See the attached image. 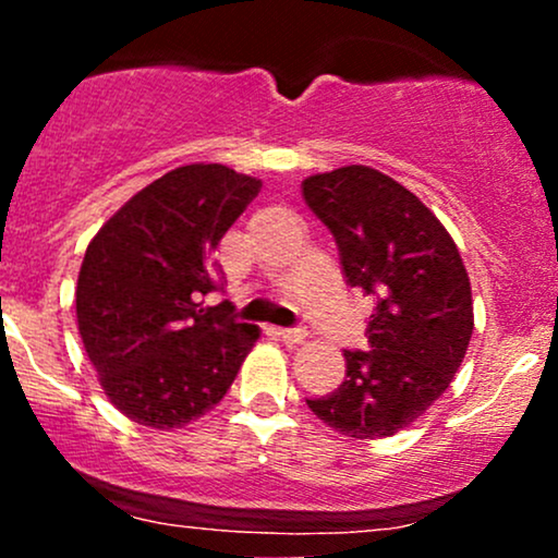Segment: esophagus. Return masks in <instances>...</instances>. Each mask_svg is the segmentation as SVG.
<instances>
[{"label": "esophagus", "instance_id": "esophagus-1", "mask_svg": "<svg viewBox=\"0 0 558 558\" xmlns=\"http://www.w3.org/2000/svg\"><path fill=\"white\" fill-rule=\"evenodd\" d=\"M278 336L283 338L286 343H301L306 338V330L304 328H280Z\"/></svg>", "mask_w": 558, "mask_h": 558}]
</instances>
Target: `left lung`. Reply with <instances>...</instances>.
<instances>
[{"mask_svg": "<svg viewBox=\"0 0 558 558\" xmlns=\"http://www.w3.org/2000/svg\"><path fill=\"white\" fill-rule=\"evenodd\" d=\"M336 239L345 283L377 299L367 351H343L345 380L306 399L349 438H388L444 396L472 338V291L448 230L393 178L349 165L301 183Z\"/></svg>", "mask_w": 558, "mask_h": 558, "instance_id": "obj_1", "label": "left lung"}]
</instances>
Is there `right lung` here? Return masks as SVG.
Wrapping results in <instances>:
<instances>
[{"label":"right lung","mask_w":558,"mask_h":558,"mask_svg":"<svg viewBox=\"0 0 558 558\" xmlns=\"http://www.w3.org/2000/svg\"><path fill=\"white\" fill-rule=\"evenodd\" d=\"M262 181L226 165L157 178L101 226L83 257L75 315L99 383L128 420L170 430L215 409L257 343L222 301L215 252Z\"/></svg>","instance_id":"right-lung-1"}]
</instances>
